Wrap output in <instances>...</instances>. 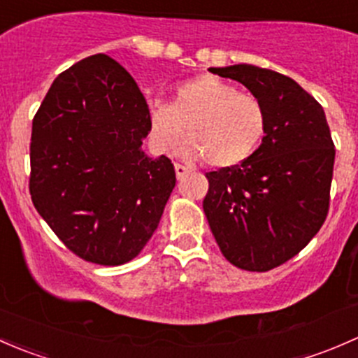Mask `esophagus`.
<instances>
[{"mask_svg":"<svg viewBox=\"0 0 358 358\" xmlns=\"http://www.w3.org/2000/svg\"><path fill=\"white\" fill-rule=\"evenodd\" d=\"M175 171H176V178H183V176L187 175V173L190 171L189 168H187V166H182V164H175Z\"/></svg>","mask_w":358,"mask_h":358,"instance_id":"1","label":"esophagus"}]
</instances>
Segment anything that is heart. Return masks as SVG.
I'll return each instance as SVG.
<instances>
[{"label":"heart","instance_id":"1","mask_svg":"<svg viewBox=\"0 0 358 358\" xmlns=\"http://www.w3.org/2000/svg\"><path fill=\"white\" fill-rule=\"evenodd\" d=\"M183 154L206 159L213 168H236L246 162L266 131V112L256 96L211 74L180 83L171 103L149 107V129L154 145L171 152L183 138Z\"/></svg>","mask_w":358,"mask_h":358}]
</instances>
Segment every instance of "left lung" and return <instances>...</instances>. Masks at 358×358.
Segmentation results:
<instances>
[{
	"instance_id": "obj_1",
	"label": "left lung",
	"mask_w": 358,
	"mask_h": 358,
	"mask_svg": "<svg viewBox=\"0 0 358 358\" xmlns=\"http://www.w3.org/2000/svg\"><path fill=\"white\" fill-rule=\"evenodd\" d=\"M208 71L239 81L265 107L262 145L243 164L206 175L202 208L223 256L266 272L298 255L327 216L336 150L326 112L280 72L249 64Z\"/></svg>"
}]
</instances>
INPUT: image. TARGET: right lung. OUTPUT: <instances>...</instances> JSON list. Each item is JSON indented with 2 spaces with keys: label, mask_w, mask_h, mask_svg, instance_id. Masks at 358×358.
I'll return each instance as SVG.
<instances>
[{
  "label": "right lung",
  "mask_w": 358,
  "mask_h": 358,
  "mask_svg": "<svg viewBox=\"0 0 358 358\" xmlns=\"http://www.w3.org/2000/svg\"><path fill=\"white\" fill-rule=\"evenodd\" d=\"M149 107L135 79L99 53L53 81L32 121V202L83 259L122 265L157 229L176 176L142 149Z\"/></svg>",
  "instance_id": "add662e5"
}]
</instances>
